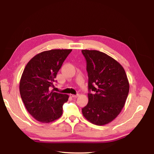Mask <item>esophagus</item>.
Returning <instances> with one entry per match:
<instances>
[{
	"instance_id": "obj_1",
	"label": "esophagus",
	"mask_w": 154,
	"mask_h": 154,
	"mask_svg": "<svg viewBox=\"0 0 154 154\" xmlns=\"http://www.w3.org/2000/svg\"><path fill=\"white\" fill-rule=\"evenodd\" d=\"M79 96V94H77V95H72V94H70V97H72V98H77V97Z\"/></svg>"
}]
</instances>
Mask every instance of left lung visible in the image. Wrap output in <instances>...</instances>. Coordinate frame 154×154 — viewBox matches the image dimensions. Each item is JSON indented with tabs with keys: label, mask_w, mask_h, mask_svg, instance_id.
<instances>
[{
	"label": "left lung",
	"mask_w": 154,
	"mask_h": 154,
	"mask_svg": "<svg viewBox=\"0 0 154 154\" xmlns=\"http://www.w3.org/2000/svg\"><path fill=\"white\" fill-rule=\"evenodd\" d=\"M87 61L88 103L82 108L88 121L97 125L112 122L120 113L129 94V83L123 67L97 50H82Z\"/></svg>",
	"instance_id": "1"
}]
</instances>
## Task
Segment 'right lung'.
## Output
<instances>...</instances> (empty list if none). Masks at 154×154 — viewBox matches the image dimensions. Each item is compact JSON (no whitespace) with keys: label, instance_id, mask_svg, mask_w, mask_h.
Here are the masks:
<instances>
[{"label":"right lung","instance_id":"1","mask_svg":"<svg viewBox=\"0 0 154 154\" xmlns=\"http://www.w3.org/2000/svg\"><path fill=\"white\" fill-rule=\"evenodd\" d=\"M72 50H51L38 54L25 66L20 92L26 109L37 121L54 122L63 114L69 95L50 91L57 74Z\"/></svg>","mask_w":154,"mask_h":154}]
</instances>
